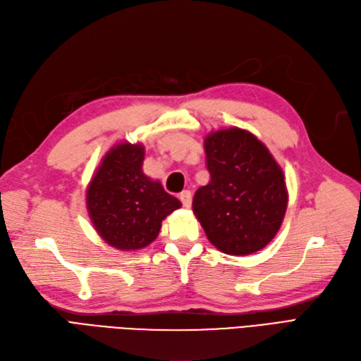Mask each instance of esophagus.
<instances>
[{
	"label": "esophagus",
	"mask_w": 361,
	"mask_h": 361,
	"mask_svg": "<svg viewBox=\"0 0 361 361\" xmlns=\"http://www.w3.org/2000/svg\"><path fill=\"white\" fill-rule=\"evenodd\" d=\"M179 200L182 202L183 207H190L191 203H192V194H191V191H182L179 194Z\"/></svg>",
	"instance_id": "obj_1"
}]
</instances>
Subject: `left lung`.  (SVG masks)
Instances as JSON below:
<instances>
[{
  "label": "left lung",
  "mask_w": 361,
  "mask_h": 361,
  "mask_svg": "<svg viewBox=\"0 0 361 361\" xmlns=\"http://www.w3.org/2000/svg\"><path fill=\"white\" fill-rule=\"evenodd\" d=\"M204 151L210 180L195 191L192 210L207 239L230 255L263 250L288 204L282 169L266 145L242 128L207 134Z\"/></svg>",
  "instance_id": "obj_1"
}]
</instances>
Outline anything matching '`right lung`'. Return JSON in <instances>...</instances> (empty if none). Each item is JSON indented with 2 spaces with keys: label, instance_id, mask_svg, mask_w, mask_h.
<instances>
[{
  "label": "right lung",
  "instance_id": "1",
  "mask_svg": "<svg viewBox=\"0 0 361 361\" xmlns=\"http://www.w3.org/2000/svg\"><path fill=\"white\" fill-rule=\"evenodd\" d=\"M142 143H118L104 155L86 191V207L97 233L121 251L152 243L161 222L182 204L159 180L146 176Z\"/></svg>",
  "mask_w": 361,
  "mask_h": 361
}]
</instances>
